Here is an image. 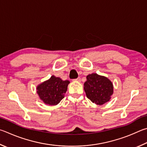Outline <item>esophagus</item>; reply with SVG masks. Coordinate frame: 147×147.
<instances>
[{"instance_id": "34e87169", "label": "esophagus", "mask_w": 147, "mask_h": 147, "mask_svg": "<svg viewBox=\"0 0 147 147\" xmlns=\"http://www.w3.org/2000/svg\"><path fill=\"white\" fill-rule=\"evenodd\" d=\"M74 81L80 82V81H81V78H77V79H74Z\"/></svg>"}]
</instances>
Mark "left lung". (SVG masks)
Here are the masks:
<instances>
[{"label":"left lung","mask_w":147,"mask_h":147,"mask_svg":"<svg viewBox=\"0 0 147 147\" xmlns=\"http://www.w3.org/2000/svg\"><path fill=\"white\" fill-rule=\"evenodd\" d=\"M86 97L92 102L102 105L110 101L114 92L113 84L105 76L97 74H89L84 84Z\"/></svg>","instance_id":"1"}]
</instances>
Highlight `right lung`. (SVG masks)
Segmentation results:
<instances>
[{
    "instance_id": "obj_1",
    "label": "right lung",
    "mask_w": 147,
    "mask_h": 147,
    "mask_svg": "<svg viewBox=\"0 0 147 147\" xmlns=\"http://www.w3.org/2000/svg\"><path fill=\"white\" fill-rule=\"evenodd\" d=\"M69 83L68 80L63 81L52 76L48 80L38 84L37 93L45 104L57 105L64 98Z\"/></svg>"
}]
</instances>
